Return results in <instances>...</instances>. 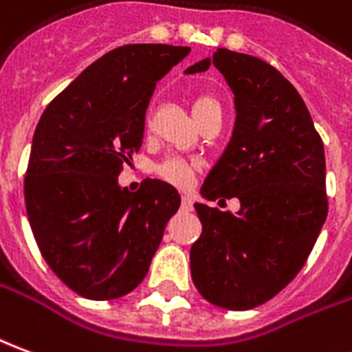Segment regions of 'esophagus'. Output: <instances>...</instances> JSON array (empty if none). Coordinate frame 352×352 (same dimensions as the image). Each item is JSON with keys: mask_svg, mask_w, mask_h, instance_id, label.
<instances>
[{"mask_svg": "<svg viewBox=\"0 0 352 352\" xmlns=\"http://www.w3.org/2000/svg\"><path fill=\"white\" fill-rule=\"evenodd\" d=\"M181 210L192 211V200H190L188 196H183V198H181Z\"/></svg>", "mask_w": 352, "mask_h": 352, "instance_id": "obj_1", "label": "esophagus"}]
</instances>
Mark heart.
Returning <instances> with one entry per match:
<instances>
[{
    "label": "heart",
    "mask_w": 352,
    "mask_h": 352,
    "mask_svg": "<svg viewBox=\"0 0 352 352\" xmlns=\"http://www.w3.org/2000/svg\"><path fill=\"white\" fill-rule=\"evenodd\" d=\"M213 108L221 110V104H219V100L215 97H211V95H198L192 102L194 118L198 120L201 114H206L208 110H213ZM148 124H151V120L146 118V127H148ZM194 169H196L194 162L179 158V156H169L164 162H160L154 171H156V175L162 177L168 183L175 184V186H186V184L190 183V179H192Z\"/></svg>",
    "instance_id": "b5f03b06"
}]
</instances>
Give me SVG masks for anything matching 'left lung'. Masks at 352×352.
<instances>
[{
    "label": "left lung",
    "instance_id": "8db88e82",
    "mask_svg": "<svg viewBox=\"0 0 352 352\" xmlns=\"http://www.w3.org/2000/svg\"><path fill=\"white\" fill-rule=\"evenodd\" d=\"M213 65L234 93L232 139L201 186L208 200L238 198L240 211L194 204L201 234L190 248L194 286L210 303L248 311L303 269L328 215L324 144L301 95L269 63L217 49Z\"/></svg>",
    "mask_w": 352,
    "mask_h": 352
}]
</instances>
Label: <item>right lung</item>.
Masks as SVG:
<instances>
[{"label":"right lung","instance_id":"right-lung-1","mask_svg":"<svg viewBox=\"0 0 352 352\" xmlns=\"http://www.w3.org/2000/svg\"><path fill=\"white\" fill-rule=\"evenodd\" d=\"M188 53L164 43L112 49L39 118L26 213L43 259L78 296L107 301L133 292L181 206L169 183L146 179L129 192L118 175L141 148L156 82Z\"/></svg>","mask_w":352,"mask_h":352}]
</instances>
